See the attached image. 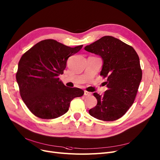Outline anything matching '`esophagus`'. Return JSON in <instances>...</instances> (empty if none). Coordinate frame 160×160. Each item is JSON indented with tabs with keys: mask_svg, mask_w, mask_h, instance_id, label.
I'll use <instances>...</instances> for the list:
<instances>
[{
	"mask_svg": "<svg viewBox=\"0 0 160 160\" xmlns=\"http://www.w3.org/2000/svg\"><path fill=\"white\" fill-rule=\"evenodd\" d=\"M84 94H85V96H91V95L92 94V93L90 92H88V91H85Z\"/></svg>",
	"mask_w": 160,
	"mask_h": 160,
	"instance_id": "obj_1",
	"label": "esophagus"
}]
</instances>
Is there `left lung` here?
Masks as SVG:
<instances>
[{
    "instance_id": "1",
    "label": "left lung",
    "mask_w": 160,
    "mask_h": 160,
    "mask_svg": "<svg viewBox=\"0 0 160 160\" xmlns=\"http://www.w3.org/2000/svg\"><path fill=\"white\" fill-rule=\"evenodd\" d=\"M103 60L100 75L106 78L103 95L94 92L97 104L89 110L91 116L111 121L122 117L135 101L142 69L139 57L131 46L112 36H104L85 47Z\"/></svg>"
}]
</instances>
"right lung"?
I'll return each instance as SVG.
<instances>
[{
	"label": "right lung",
	"mask_w": 160,
	"mask_h": 160,
	"mask_svg": "<svg viewBox=\"0 0 160 160\" xmlns=\"http://www.w3.org/2000/svg\"><path fill=\"white\" fill-rule=\"evenodd\" d=\"M82 47L72 48L53 39H46L22 55L16 81L23 102L35 116L44 119L58 118L68 111L74 98L83 95L82 89L68 87L59 78L69 57Z\"/></svg>",
	"instance_id": "add662e5"
}]
</instances>
